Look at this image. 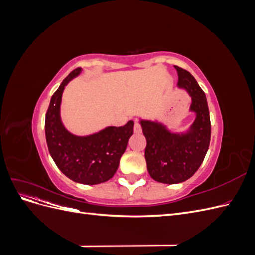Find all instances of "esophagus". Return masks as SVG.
<instances>
[{"mask_svg":"<svg viewBox=\"0 0 255 255\" xmlns=\"http://www.w3.org/2000/svg\"><path fill=\"white\" fill-rule=\"evenodd\" d=\"M134 133L135 134L141 133V127H140V125L137 121H135V123H134Z\"/></svg>","mask_w":255,"mask_h":255,"instance_id":"34e87169","label":"esophagus"}]
</instances>
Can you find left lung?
Instances as JSON below:
<instances>
[{"mask_svg": "<svg viewBox=\"0 0 255 255\" xmlns=\"http://www.w3.org/2000/svg\"><path fill=\"white\" fill-rule=\"evenodd\" d=\"M179 76L177 87L191 98L189 112L195 114L191 126L173 132L158 120L139 118L146 139L144 158L153 180L179 184L195 174L206 155L211 141V119L204 91L188 71L174 66Z\"/></svg>", "mask_w": 255, "mask_h": 255, "instance_id": "left-lung-1", "label": "left lung"}]
</instances>
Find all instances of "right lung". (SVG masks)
<instances>
[{"label":"right lung","mask_w":255,"mask_h":255,"mask_svg":"<svg viewBox=\"0 0 255 255\" xmlns=\"http://www.w3.org/2000/svg\"><path fill=\"white\" fill-rule=\"evenodd\" d=\"M82 73L75 69L61 82L51 98L45 115V139L51 156L59 170L69 179L85 185L101 184L115 175L122 154L126 152L134 122L123 127H106L99 132L80 136L71 133L60 117L65 87Z\"/></svg>","instance_id":"add662e5"}]
</instances>
